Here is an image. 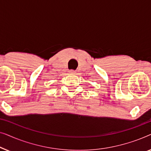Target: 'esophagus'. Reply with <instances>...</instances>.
I'll return each instance as SVG.
<instances>
[{
    "label": "esophagus",
    "instance_id": "esophagus-1",
    "mask_svg": "<svg viewBox=\"0 0 151 151\" xmlns=\"http://www.w3.org/2000/svg\"><path fill=\"white\" fill-rule=\"evenodd\" d=\"M69 73H71V74H75V73H76V71H74V70H70V71H69Z\"/></svg>",
    "mask_w": 151,
    "mask_h": 151
}]
</instances>
